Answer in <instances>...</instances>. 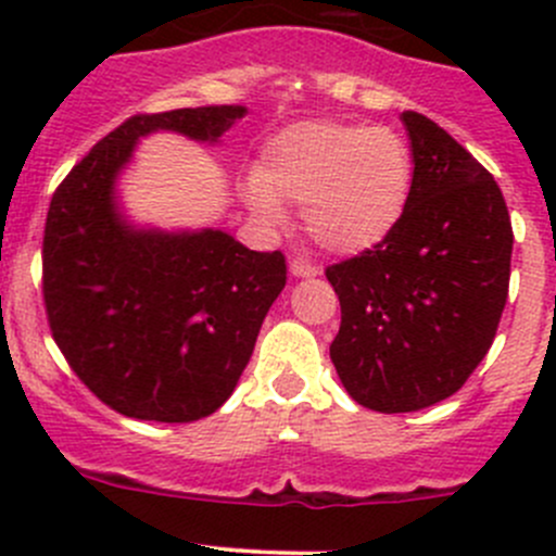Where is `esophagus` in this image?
<instances>
[{
	"label": "esophagus",
	"mask_w": 556,
	"mask_h": 556,
	"mask_svg": "<svg viewBox=\"0 0 556 556\" xmlns=\"http://www.w3.org/2000/svg\"><path fill=\"white\" fill-rule=\"evenodd\" d=\"M288 266H290V274H293V277H299V279H312V277H317V274H319L317 266H312V263H306V261H299V257H293Z\"/></svg>",
	"instance_id": "34e87169"
}]
</instances>
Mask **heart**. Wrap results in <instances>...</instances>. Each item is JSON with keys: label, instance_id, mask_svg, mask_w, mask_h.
Returning a JSON list of instances; mask_svg holds the SVG:
<instances>
[{"label": "heart", "instance_id": "obj_1", "mask_svg": "<svg viewBox=\"0 0 556 556\" xmlns=\"http://www.w3.org/2000/svg\"><path fill=\"white\" fill-rule=\"evenodd\" d=\"M412 182V148L395 128L295 123L268 139L244 199L263 226H282V201L301 204L314 242L336 255H357L395 231Z\"/></svg>", "mask_w": 556, "mask_h": 556}]
</instances>
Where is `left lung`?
Listing matches in <instances>:
<instances>
[{"label":"left lung","instance_id":"8db88e82","mask_svg":"<svg viewBox=\"0 0 556 556\" xmlns=\"http://www.w3.org/2000/svg\"><path fill=\"white\" fill-rule=\"evenodd\" d=\"M414 155L406 212L382 244L325 271L341 301L330 361L382 414L454 395L495 339L511 277V217L492 174L439 123L403 112Z\"/></svg>","mask_w":556,"mask_h":556}]
</instances>
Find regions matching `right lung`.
<instances>
[{
  "mask_svg": "<svg viewBox=\"0 0 556 556\" xmlns=\"http://www.w3.org/2000/svg\"><path fill=\"white\" fill-rule=\"evenodd\" d=\"M242 104L134 115L53 193L42 293L53 339L83 384L148 422H195L231 397L268 309L288 282L282 252H255L220 228L139 226L117 182L159 131L217 144Z\"/></svg>",
  "mask_w": 556,
  "mask_h": 556,
  "instance_id": "add662e5",
  "label": "right lung"
}]
</instances>
